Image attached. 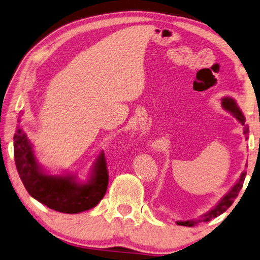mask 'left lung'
<instances>
[{
    "instance_id": "1",
    "label": "left lung",
    "mask_w": 260,
    "mask_h": 260,
    "mask_svg": "<svg viewBox=\"0 0 260 260\" xmlns=\"http://www.w3.org/2000/svg\"><path fill=\"white\" fill-rule=\"evenodd\" d=\"M221 105L222 107H224L226 111H229L232 115H233L236 120H238L241 124L243 125V134L245 135V139H248V133H249V126L245 124V117L241 112V109L239 108L238 104H236L235 100L231 97H225L221 99ZM245 175H247V172L243 171L242 174H241L239 180L236 181V184L233 186V187L231 188V190L229 193H227L224 198H222L219 202H218L217 206L215 208H212L210 211H208L207 213H204V215L200 216L198 219H190V220H178L176 221L177 225H181V226H189L192 227L194 225H198L199 222L201 221H210L212 218H216L219 215H221L222 212H225L227 209H229L232 204H233L234 200L238 198L239 192L242 188L243 186V181L245 178Z\"/></svg>"
}]
</instances>
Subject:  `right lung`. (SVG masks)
I'll use <instances>...</instances> for the list:
<instances>
[{"instance_id":"right-lung-1","label":"right lung","mask_w":260,"mask_h":260,"mask_svg":"<svg viewBox=\"0 0 260 260\" xmlns=\"http://www.w3.org/2000/svg\"><path fill=\"white\" fill-rule=\"evenodd\" d=\"M18 122L20 123V118ZM13 153L18 174L27 192L52 210L83 212L97 206L106 193L108 171L103 152L95 158L85 183L77 180L74 175L47 174L36 161L33 146L20 125L13 137Z\"/></svg>"}]
</instances>
